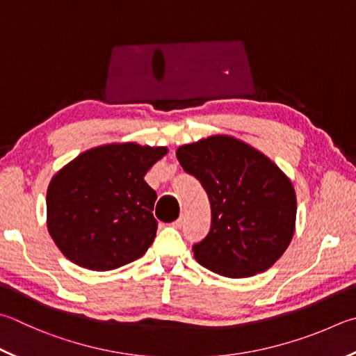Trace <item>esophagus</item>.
I'll use <instances>...</instances> for the list:
<instances>
[{"instance_id": "esophagus-1", "label": "esophagus", "mask_w": 356, "mask_h": 356, "mask_svg": "<svg viewBox=\"0 0 356 356\" xmlns=\"http://www.w3.org/2000/svg\"><path fill=\"white\" fill-rule=\"evenodd\" d=\"M184 221H185V216L184 215H180L177 219H176V221H174L172 222V225H174V227H182V224H184Z\"/></svg>"}]
</instances>
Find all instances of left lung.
Instances as JSON below:
<instances>
[{
  "instance_id": "obj_1",
  "label": "left lung",
  "mask_w": 356,
  "mask_h": 356,
  "mask_svg": "<svg viewBox=\"0 0 356 356\" xmlns=\"http://www.w3.org/2000/svg\"><path fill=\"white\" fill-rule=\"evenodd\" d=\"M211 205V227L193 245L204 268L229 279L264 273L285 254L296 230L297 200L288 176L250 145L211 135L176 151Z\"/></svg>"
}]
</instances>
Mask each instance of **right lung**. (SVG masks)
Segmentation results:
<instances>
[{
    "instance_id": "1",
    "label": "right lung",
    "mask_w": 356,
    "mask_h": 356,
    "mask_svg": "<svg viewBox=\"0 0 356 356\" xmlns=\"http://www.w3.org/2000/svg\"><path fill=\"white\" fill-rule=\"evenodd\" d=\"M165 146L111 143L71 160L51 179L47 224L70 261L112 270L143 257L157 232V193L146 184Z\"/></svg>"
}]
</instances>
